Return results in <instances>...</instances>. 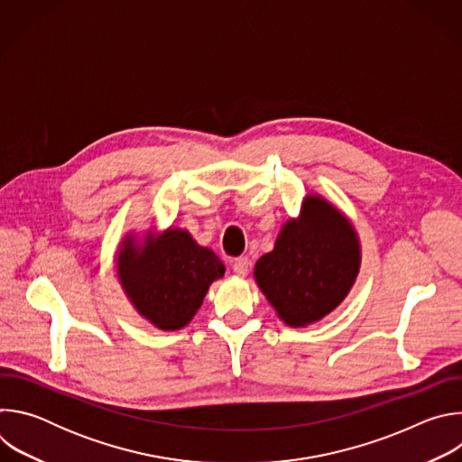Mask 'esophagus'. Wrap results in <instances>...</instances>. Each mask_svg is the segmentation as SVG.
Returning a JSON list of instances; mask_svg holds the SVG:
<instances>
[{"mask_svg":"<svg viewBox=\"0 0 462 462\" xmlns=\"http://www.w3.org/2000/svg\"><path fill=\"white\" fill-rule=\"evenodd\" d=\"M248 269H250V259L246 255H241L234 261V273L237 276H246L248 274Z\"/></svg>","mask_w":462,"mask_h":462,"instance_id":"obj_1","label":"esophagus"}]
</instances>
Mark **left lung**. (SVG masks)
Listing matches in <instances>:
<instances>
[{
    "mask_svg": "<svg viewBox=\"0 0 462 462\" xmlns=\"http://www.w3.org/2000/svg\"><path fill=\"white\" fill-rule=\"evenodd\" d=\"M362 248L353 223L318 193L305 195L300 217L289 219L261 255L254 278L289 327H307L333 312L353 289Z\"/></svg>",
    "mask_w": 462,
    "mask_h": 462,
    "instance_id": "obj_1",
    "label": "left lung"
}]
</instances>
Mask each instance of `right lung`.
Returning <instances> with one entry per match:
<instances>
[{
  "mask_svg": "<svg viewBox=\"0 0 462 462\" xmlns=\"http://www.w3.org/2000/svg\"><path fill=\"white\" fill-rule=\"evenodd\" d=\"M120 287L135 310L161 331H179L203 305L210 285L225 276L223 261L197 245L188 230L170 226L144 237L127 234L115 261Z\"/></svg>",
  "mask_w": 462,
  "mask_h": 462,
  "instance_id": "right-lung-1",
  "label": "right lung"
}]
</instances>
